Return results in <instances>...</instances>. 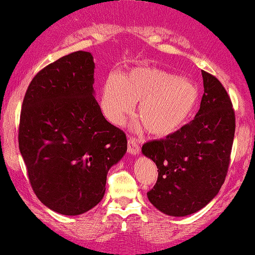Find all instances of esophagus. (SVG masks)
<instances>
[{
    "label": "esophagus",
    "mask_w": 255,
    "mask_h": 255,
    "mask_svg": "<svg viewBox=\"0 0 255 255\" xmlns=\"http://www.w3.org/2000/svg\"><path fill=\"white\" fill-rule=\"evenodd\" d=\"M128 152L132 155H138L140 152V145L134 138L128 139Z\"/></svg>",
    "instance_id": "esophagus-1"
}]
</instances>
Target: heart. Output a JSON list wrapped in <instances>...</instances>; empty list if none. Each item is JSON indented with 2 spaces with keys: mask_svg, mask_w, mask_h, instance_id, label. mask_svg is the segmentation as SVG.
Listing matches in <instances>:
<instances>
[{
  "mask_svg": "<svg viewBox=\"0 0 255 255\" xmlns=\"http://www.w3.org/2000/svg\"><path fill=\"white\" fill-rule=\"evenodd\" d=\"M199 89L191 79L157 68L132 69L121 78L111 76L101 92V109L110 122L121 125L139 103L136 116L150 135L178 130L197 107Z\"/></svg>",
  "mask_w": 255,
  "mask_h": 255,
  "instance_id": "1",
  "label": "heart"
}]
</instances>
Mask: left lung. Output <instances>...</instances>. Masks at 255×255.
Masks as SVG:
<instances>
[{"label": "left lung", "mask_w": 255, "mask_h": 255, "mask_svg": "<svg viewBox=\"0 0 255 255\" xmlns=\"http://www.w3.org/2000/svg\"><path fill=\"white\" fill-rule=\"evenodd\" d=\"M202 76L204 94L194 120L141 148L159 172L150 203L170 216L191 215L210 203L230 166L236 128L231 99L216 77L205 71Z\"/></svg>", "instance_id": "8db88e82"}]
</instances>
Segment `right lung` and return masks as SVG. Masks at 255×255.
<instances>
[{
  "label": "right lung",
  "mask_w": 255,
  "mask_h": 255,
  "mask_svg": "<svg viewBox=\"0 0 255 255\" xmlns=\"http://www.w3.org/2000/svg\"><path fill=\"white\" fill-rule=\"evenodd\" d=\"M90 52L77 51L42 68L21 105L19 150L40 202L80 215L105 194L111 166L127 151L123 130L107 122L94 98Z\"/></svg>",
  "instance_id": "add662e5"
}]
</instances>
